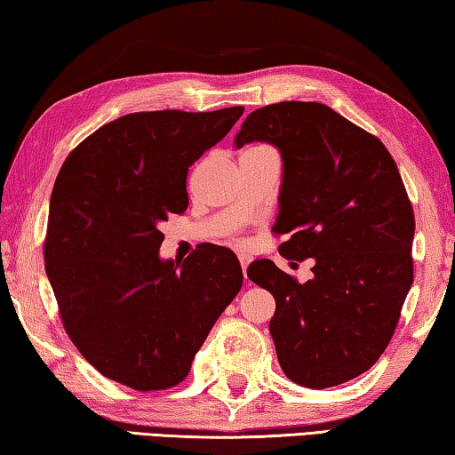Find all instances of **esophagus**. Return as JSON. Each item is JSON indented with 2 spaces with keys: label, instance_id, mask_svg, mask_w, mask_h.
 I'll use <instances>...</instances> for the list:
<instances>
[{
  "label": "esophagus",
  "instance_id": "obj_1",
  "mask_svg": "<svg viewBox=\"0 0 455 455\" xmlns=\"http://www.w3.org/2000/svg\"><path fill=\"white\" fill-rule=\"evenodd\" d=\"M251 262V258L248 254H240V264H242V272H243V278L248 280V274H245V270H248V264Z\"/></svg>",
  "mask_w": 455,
  "mask_h": 455
}]
</instances>
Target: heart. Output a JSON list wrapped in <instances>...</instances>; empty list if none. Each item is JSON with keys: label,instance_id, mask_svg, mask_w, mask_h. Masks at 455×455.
Masks as SVG:
<instances>
[{"label": "heart", "instance_id": "1", "mask_svg": "<svg viewBox=\"0 0 455 455\" xmlns=\"http://www.w3.org/2000/svg\"><path fill=\"white\" fill-rule=\"evenodd\" d=\"M251 148H254V147H251Z\"/></svg>", "mask_w": 455, "mask_h": 455}]
</instances>
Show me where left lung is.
<instances>
[{"label": "left lung", "instance_id": "obj_1", "mask_svg": "<svg viewBox=\"0 0 455 455\" xmlns=\"http://www.w3.org/2000/svg\"><path fill=\"white\" fill-rule=\"evenodd\" d=\"M282 155L274 234L280 254L310 259L294 280L272 259L248 278L276 300L270 334L284 375L308 389L351 381L377 363L413 284L415 218L395 161L377 137L320 102L258 108L235 135Z\"/></svg>", "mask_w": 455, "mask_h": 455}]
</instances>
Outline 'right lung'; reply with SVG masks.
<instances>
[{"mask_svg":"<svg viewBox=\"0 0 455 455\" xmlns=\"http://www.w3.org/2000/svg\"><path fill=\"white\" fill-rule=\"evenodd\" d=\"M243 107L153 110L107 123L64 161L50 197L46 274L66 332L104 377L169 389L242 288L232 250L161 259L159 223L188 210V171Z\"/></svg>","mask_w":455,"mask_h":455,"instance_id":"obj_1","label":"right lung"}]
</instances>
